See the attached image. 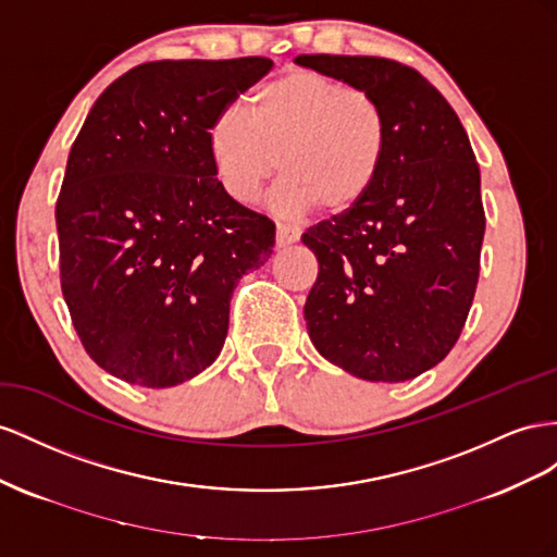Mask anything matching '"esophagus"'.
Masks as SVG:
<instances>
[{
    "label": "esophagus",
    "mask_w": 557,
    "mask_h": 557,
    "mask_svg": "<svg viewBox=\"0 0 557 557\" xmlns=\"http://www.w3.org/2000/svg\"><path fill=\"white\" fill-rule=\"evenodd\" d=\"M300 231L296 226H287V224H277V247H287L292 243L298 240Z\"/></svg>",
    "instance_id": "obj_1"
}]
</instances>
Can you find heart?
Here are the masks:
<instances>
[{
  "instance_id": "heart-1",
  "label": "heart",
  "mask_w": 557,
  "mask_h": 557,
  "mask_svg": "<svg viewBox=\"0 0 557 557\" xmlns=\"http://www.w3.org/2000/svg\"><path fill=\"white\" fill-rule=\"evenodd\" d=\"M389 145L385 109L371 92L341 78L294 67L251 95L249 114L221 111L208 147L224 194L257 200L273 174H284L275 200L284 212L306 214L322 205L343 214L369 196Z\"/></svg>"
}]
</instances>
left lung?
I'll return each mask as SVG.
<instances>
[{"label":"left lung","instance_id":"1","mask_svg":"<svg viewBox=\"0 0 557 557\" xmlns=\"http://www.w3.org/2000/svg\"><path fill=\"white\" fill-rule=\"evenodd\" d=\"M383 104L389 145L357 208L304 233L320 263L306 300L326 361L371 383H404L457 343L479 284L481 172L446 98L412 67L373 55H298Z\"/></svg>","mask_w":557,"mask_h":557}]
</instances>
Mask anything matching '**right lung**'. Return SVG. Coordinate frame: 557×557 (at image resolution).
I'll use <instances>...</instances> for the list:
<instances>
[{
    "label": "right lung",
    "mask_w": 557,
    "mask_h": 557,
    "mask_svg": "<svg viewBox=\"0 0 557 557\" xmlns=\"http://www.w3.org/2000/svg\"><path fill=\"white\" fill-rule=\"evenodd\" d=\"M268 58L156 60L119 76L76 135L55 205L60 284L90 359L174 387L219 357L237 280L275 224L224 194L208 135Z\"/></svg>",
    "instance_id": "obj_1"
}]
</instances>
